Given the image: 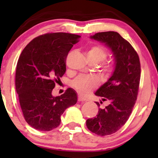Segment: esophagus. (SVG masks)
I'll return each instance as SVG.
<instances>
[{
    "instance_id": "obj_1",
    "label": "esophagus",
    "mask_w": 158,
    "mask_h": 158,
    "mask_svg": "<svg viewBox=\"0 0 158 158\" xmlns=\"http://www.w3.org/2000/svg\"><path fill=\"white\" fill-rule=\"evenodd\" d=\"M77 100H78V101H82V102H83V101H87L88 100L85 98H83V97H82L81 96H78V98H77Z\"/></svg>"
}]
</instances>
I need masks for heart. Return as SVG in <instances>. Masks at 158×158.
I'll return each instance as SVG.
<instances>
[{"instance_id": "b5f03b06", "label": "heart", "mask_w": 158, "mask_h": 158, "mask_svg": "<svg viewBox=\"0 0 158 158\" xmlns=\"http://www.w3.org/2000/svg\"><path fill=\"white\" fill-rule=\"evenodd\" d=\"M86 55H87L88 60H90L98 64L106 58L107 52L106 49L101 45H94L87 51ZM111 69V64H108L105 68V70L107 72H110ZM73 85L80 94L82 95H87L96 87L98 85V81L94 77L80 76L73 81Z\"/></svg>"}]
</instances>
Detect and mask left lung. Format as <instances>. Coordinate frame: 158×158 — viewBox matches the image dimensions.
Wrapping results in <instances>:
<instances>
[{
  "label": "left lung",
  "instance_id": "left-lung-1",
  "mask_svg": "<svg viewBox=\"0 0 158 158\" xmlns=\"http://www.w3.org/2000/svg\"><path fill=\"white\" fill-rule=\"evenodd\" d=\"M90 38L110 49L114 68L111 77L95 93L101 97V103L106 101V106L99 108L96 117L86 121V126L99 136L109 135L124 126L132 111L139 86L140 62L135 49L117 32H99Z\"/></svg>",
  "mask_w": 158,
  "mask_h": 158
}]
</instances>
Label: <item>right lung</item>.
Masks as SVG:
<instances>
[{
	"instance_id": "obj_1",
	"label": "right lung",
	"mask_w": 158,
	"mask_h": 158,
	"mask_svg": "<svg viewBox=\"0 0 158 158\" xmlns=\"http://www.w3.org/2000/svg\"><path fill=\"white\" fill-rule=\"evenodd\" d=\"M81 36L50 33L36 37L28 44L17 62L16 89L23 116L40 131L57 127L66 109L77 103V93L68 88L53 96V88L66 71L65 60Z\"/></svg>"
}]
</instances>
